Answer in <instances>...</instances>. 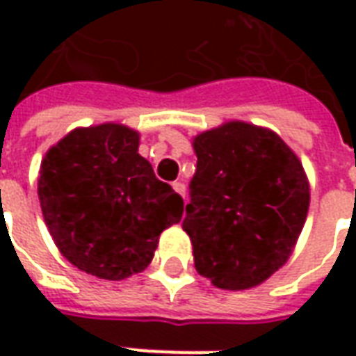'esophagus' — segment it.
I'll return each instance as SVG.
<instances>
[{"label": "esophagus", "mask_w": 356, "mask_h": 356, "mask_svg": "<svg viewBox=\"0 0 356 356\" xmlns=\"http://www.w3.org/2000/svg\"><path fill=\"white\" fill-rule=\"evenodd\" d=\"M173 191L181 194V196H185V193H186L185 183H181V181H175V183H173Z\"/></svg>", "instance_id": "esophagus-1"}]
</instances>
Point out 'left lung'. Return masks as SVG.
<instances>
[{"instance_id": "1", "label": "left lung", "mask_w": 356, "mask_h": 356, "mask_svg": "<svg viewBox=\"0 0 356 356\" xmlns=\"http://www.w3.org/2000/svg\"><path fill=\"white\" fill-rule=\"evenodd\" d=\"M183 229L194 265L217 288L246 290L288 261L305 223L303 165L276 133L229 122L194 139Z\"/></svg>"}]
</instances>
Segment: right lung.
<instances>
[{
    "mask_svg": "<svg viewBox=\"0 0 356 356\" xmlns=\"http://www.w3.org/2000/svg\"><path fill=\"white\" fill-rule=\"evenodd\" d=\"M139 135L118 124L74 129L42 162L38 194L51 236L74 267L122 280L152 261L183 198L137 152Z\"/></svg>",
    "mask_w": 356,
    "mask_h": 356,
    "instance_id": "1",
    "label": "right lung"
}]
</instances>
